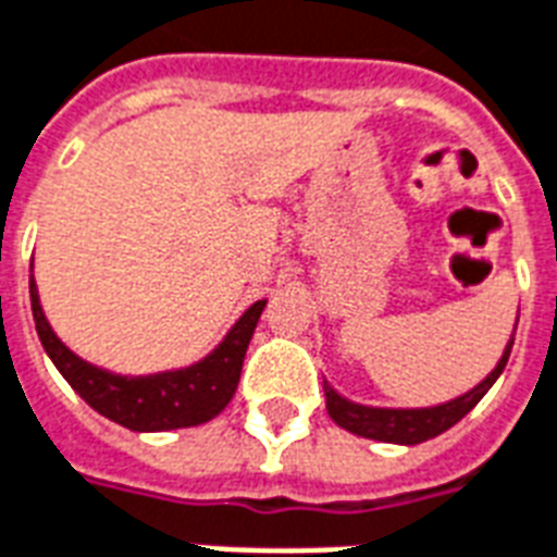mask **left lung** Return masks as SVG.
<instances>
[{"label": "left lung", "instance_id": "left-lung-1", "mask_svg": "<svg viewBox=\"0 0 557 557\" xmlns=\"http://www.w3.org/2000/svg\"><path fill=\"white\" fill-rule=\"evenodd\" d=\"M517 320H520V313H517ZM513 332H517V325H513ZM513 332L511 341L505 343V352H502V358L496 361L491 373L484 375L482 382L475 384L472 391L455 396L449 403L432 405V408H373V405H358L343 399L332 384L323 382L325 411H329V417L341 429L358 434V437H370V441L379 443H399V446H417L422 441H432V437L443 434L446 429H453L455 422H461L475 405L482 403V396L491 391L493 382L499 379L505 363H508V355H511L513 346Z\"/></svg>", "mask_w": 557, "mask_h": 557}]
</instances>
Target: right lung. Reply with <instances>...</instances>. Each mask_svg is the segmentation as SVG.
I'll return each mask as SVG.
<instances>
[{
  "label": "right lung",
  "mask_w": 557,
  "mask_h": 557,
  "mask_svg": "<svg viewBox=\"0 0 557 557\" xmlns=\"http://www.w3.org/2000/svg\"><path fill=\"white\" fill-rule=\"evenodd\" d=\"M28 294H32L37 337L58 367V373L64 375L70 387L94 411L132 432H173V429H190L214 420L237 391L246 349L267 305V299L249 305L240 313V320L225 332L223 341L199 361L164 373L123 375L78 358L58 337L40 305L35 270L28 275Z\"/></svg>",
  "instance_id": "right-lung-1"
}]
</instances>
